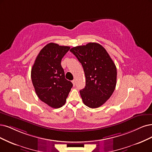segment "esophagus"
<instances>
[{
    "label": "esophagus",
    "instance_id": "obj_1",
    "mask_svg": "<svg viewBox=\"0 0 152 152\" xmlns=\"http://www.w3.org/2000/svg\"><path fill=\"white\" fill-rule=\"evenodd\" d=\"M72 84H73V85H76V80H73L72 81Z\"/></svg>",
    "mask_w": 152,
    "mask_h": 152
}]
</instances>
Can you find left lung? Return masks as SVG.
Returning a JSON list of instances; mask_svg holds the SVG:
<instances>
[{
    "instance_id": "1",
    "label": "left lung",
    "mask_w": 152,
    "mask_h": 152,
    "mask_svg": "<svg viewBox=\"0 0 152 152\" xmlns=\"http://www.w3.org/2000/svg\"><path fill=\"white\" fill-rule=\"evenodd\" d=\"M81 63L86 86L80 90L83 103L91 108L103 105L113 94L116 85V67L106 49L89 42L70 49Z\"/></svg>"
}]
</instances>
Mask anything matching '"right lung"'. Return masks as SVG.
I'll list each match as a JSON object with an SVG mask.
<instances>
[{
    "mask_svg": "<svg viewBox=\"0 0 152 152\" xmlns=\"http://www.w3.org/2000/svg\"><path fill=\"white\" fill-rule=\"evenodd\" d=\"M70 47L50 42L39 52L31 69V79L38 98L53 108L63 106L72 86L61 65Z\"/></svg>",
    "mask_w": 152,
    "mask_h": 152,
    "instance_id": "1",
    "label": "right lung"
}]
</instances>
